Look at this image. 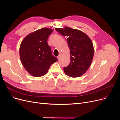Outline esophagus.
I'll return each mask as SVG.
<instances>
[{
    "label": "esophagus",
    "instance_id": "obj_1",
    "mask_svg": "<svg viewBox=\"0 0 120 120\" xmlns=\"http://www.w3.org/2000/svg\"><path fill=\"white\" fill-rule=\"evenodd\" d=\"M61 54H59L58 56V57H57L58 59H60L61 58Z\"/></svg>",
    "mask_w": 120,
    "mask_h": 120
}]
</instances>
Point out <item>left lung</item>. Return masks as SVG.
Instances as JSON below:
<instances>
[{"label":"left lung","instance_id":"1","mask_svg":"<svg viewBox=\"0 0 120 120\" xmlns=\"http://www.w3.org/2000/svg\"><path fill=\"white\" fill-rule=\"evenodd\" d=\"M55 30L67 37L70 50L71 62L64 68L67 76L77 78L85 74L91 65L94 55V48L91 40L87 35L77 29L65 26L56 28Z\"/></svg>","mask_w":120,"mask_h":120}]
</instances>
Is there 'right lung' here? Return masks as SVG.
Instances as JSON below:
<instances>
[{
    "label": "right lung",
    "instance_id": "1",
    "mask_svg": "<svg viewBox=\"0 0 120 120\" xmlns=\"http://www.w3.org/2000/svg\"><path fill=\"white\" fill-rule=\"evenodd\" d=\"M53 30L42 28L28 34L20 47L21 61L25 69L35 77L45 75L51 64L58 59L52 54L47 39Z\"/></svg>",
    "mask_w": 120,
    "mask_h": 120
}]
</instances>
